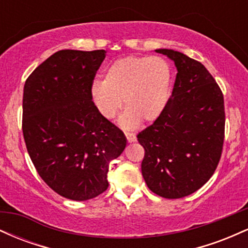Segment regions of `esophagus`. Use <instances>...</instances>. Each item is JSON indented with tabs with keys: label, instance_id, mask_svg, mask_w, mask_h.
Segmentation results:
<instances>
[{
	"label": "esophagus",
	"instance_id": "34e87169",
	"mask_svg": "<svg viewBox=\"0 0 248 248\" xmlns=\"http://www.w3.org/2000/svg\"><path fill=\"white\" fill-rule=\"evenodd\" d=\"M124 135H126L128 142H134V141H136V136H135V134H134V133L124 132Z\"/></svg>",
	"mask_w": 248,
	"mask_h": 248
}]
</instances>
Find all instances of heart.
Returning <instances> with one entry per match:
<instances>
[{"label": "heart", "mask_w": 248, "mask_h": 248, "mask_svg": "<svg viewBox=\"0 0 248 248\" xmlns=\"http://www.w3.org/2000/svg\"><path fill=\"white\" fill-rule=\"evenodd\" d=\"M172 70L162 57L128 56L105 71L104 80L93 82L91 93L100 114L113 119L122 106L121 124L132 128L143 119L154 121L166 109L171 95Z\"/></svg>", "instance_id": "1"}]
</instances>
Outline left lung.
<instances>
[{
    "instance_id": "8db88e82",
    "label": "left lung",
    "mask_w": 248,
    "mask_h": 248,
    "mask_svg": "<svg viewBox=\"0 0 248 248\" xmlns=\"http://www.w3.org/2000/svg\"><path fill=\"white\" fill-rule=\"evenodd\" d=\"M175 62V85L163 113L138 134L144 148L142 176L154 193L168 199L201 189L217 169L225 138L224 96L202 62L160 49Z\"/></svg>"
}]
</instances>
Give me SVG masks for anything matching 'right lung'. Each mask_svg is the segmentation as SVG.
Segmentation results:
<instances>
[{"instance_id": "add662e5", "label": "right lung", "mask_w": 248, "mask_h": 248, "mask_svg": "<svg viewBox=\"0 0 248 248\" xmlns=\"http://www.w3.org/2000/svg\"><path fill=\"white\" fill-rule=\"evenodd\" d=\"M105 50H61L28 77L22 130L31 161L53 191L87 201L108 187L110 161L126 147L121 129L92 100Z\"/></svg>"}]
</instances>
